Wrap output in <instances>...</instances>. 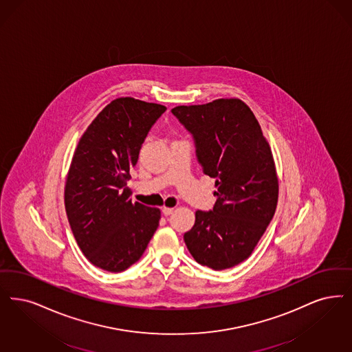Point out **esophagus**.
Instances as JSON below:
<instances>
[{
	"label": "esophagus",
	"mask_w": 352,
	"mask_h": 352,
	"mask_svg": "<svg viewBox=\"0 0 352 352\" xmlns=\"http://www.w3.org/2000/svg\"><path fill=\"white\" fill-rule=\"evenodd\" d=\"M173 211H174V208H169V207H164V208H162V213H164L165 216H169V214L173 213Z\"/></svg>",
	"instance_id": "1"
}]
</instances>
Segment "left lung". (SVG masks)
Segmentation results:
<instances>
[{
    "mask_svg": "<svg viewBox=\"0 0 352 352\" xmlns=\"http://www.w3.org/2000/svg\"><path fill=\"white\" fill-rule=\"evenodd\" d=\"M171 113L192 135L203 173L216 179L213 210L195 212V224L183 236L186 246L201 266H237L253 253L278 204L267 140L241 99L177 106Z\"/></svg>",
    "mask_w": 352,
    "mask_h": 352,
    "instance_id": "8db88e82",
    "label": "left lung"
}]
</instances>
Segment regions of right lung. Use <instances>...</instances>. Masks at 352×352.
I'll list each match as a JSON object with an SVG mask.
<instances>
[{"mask_svg": "<svg viewBox=\"0 0 352 352\" xmlns=\"http://www.w3.org/2000/svg\"><path fill=\"white\" fill-rule=\"evenodd\" d=\"M166 107L113 99L87 126L72 158L65 211L85 256L97 267L122 272L136 263L153 237L161 211L132 203L126 181L141 145Z\"/></svg>", "mask_w": 352, "mask_h": 352, "instance_id": "right-lung-1", "label": "right lung"}]
</instances>
